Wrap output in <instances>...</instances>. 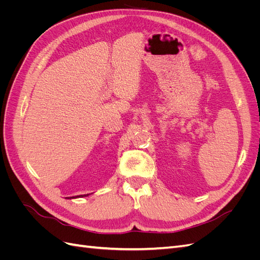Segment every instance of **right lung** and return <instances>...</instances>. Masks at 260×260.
<instances>
[{
  "mask_svg": "<svg viewBox=\"0 0 260 260\" xmlns=\"http://www.w3.org/2000/svg\"><path fill=\"white\" fill-rule=\"evenodd\" d=\"M86 195H88V194H86ZM86 195H83V196H86ZM80 196H82V195H79V196H76V198H80ZM74 198H75V196H74ZM74 198H70V199H74Z\"/></svg>",
  "mask_w": 260,
  "mask_h": 260,
  "instance_id": "obj_1",
  "label": "right lung"
}]
</instances>
